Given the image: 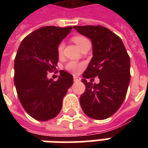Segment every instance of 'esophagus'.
I'll return each mask as SVG.
<instances>
[{"label":"esophagus","instance_id":"esophagus-1","mask_svg":"<svg viewBox=\"0 0 148 148\" xmlns=\"http://www.w3.org/2000/svg\"><path fill=\"white\" fill-rule=\"evenodd\" d=\"M80 81V77L77 76H74V82H79Z\"/></svg>","mask_w":148,"mask_h":148}]
</instances>
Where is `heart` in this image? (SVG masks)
Returning a JSON list of instances; mask_svg holds the SVG:
<instances>
[{
    "label": "heart",
    "instance_id": "b5f03b06",
    "mask_svg": "<svg viewBox=\"0 0 148 148\" xmlns=\"http://www.w3.org/2000/svg\"><path fill=\"white\" fill-rule=\"evenodd\" d=\"M72 39L79 47H81L85 42L88 41V39L86 38H85L84 36H73ZM63 49H64V43H63V42H60L58 44V47H57V53H58V55L59 57H61L63 55ZM82 67H83V63L77 62L76 61H70L65 66L66 70L72 73V74H77V73H79L81 70L82 69Z\"/></svg>",
    "mask_w": 148,
    "mask_h": 148
}]
</instances>
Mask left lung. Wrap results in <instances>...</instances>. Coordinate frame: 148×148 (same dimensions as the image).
I'll use <instances>...</instances> for the list:
<instances>
[{
    "mask_svg": "<svg viewBox=\"0 0 148 148\" xmlns=\"http://www.w3.org/2000/svg\"><path fill=\"white\" fill-rule=\"evenodd\" d=\"M73 27L93 43V58L82 74L86 90L80 97L81 107L88 116L105 120L117 111L126 97L131 77L129 55L121 38L107 27ZM95 77H99V84L87 82Z\"/></svg>",
    "mask_w": 148,
    "mask_h": 148,
    "instance_id": "8db88e82",
    "label": "left lung"
}]
</instances>
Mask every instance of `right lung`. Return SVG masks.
Returning a JSON list of instances; mask_svg holds the SVG:
<instances>
[{
  "mask_svg": "<svg viewBox=\"0 0 148 148\" xmlns=\"http://www.w3.org/2000/svg\"><path fill=\"white\" fill-rule=\"evenodd\" d=\"M66 27L44 26L27 35L20 44L14 61V83L24 110L39 121L55 118L73 84V77L60 71L57 81L47 77L56 69L57 47L70 33Z\"/></svg>",
  "mask_w": 148,
  "mask_h": 148,
  "instance_id": "add662e5",
  "label": "right lung"
}]
</instances>
